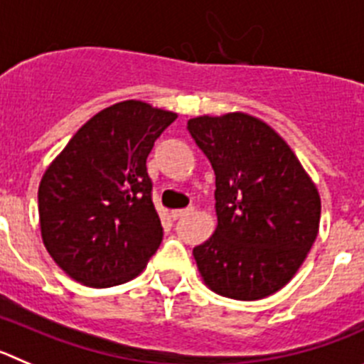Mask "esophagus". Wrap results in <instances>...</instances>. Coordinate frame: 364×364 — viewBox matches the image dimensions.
I'll use <instances>...</instances> for the list:
<instances>
[{
	"instance_id": "esophagus-1",
	"label": "esophagus",
	"mask_w": 364,
	"mask_h": 364,
	"mask_svg": "<svg viewBox=\"0 0 364 364\" xmlns=\"http://www.w3.org/2000/svg\"><path fill=\"white\" fill-rule=\"evenodd\" d=\"M193 212V208H185V210H172V219H183V217L190 215Z\"/></svg>"
}]
</instances>
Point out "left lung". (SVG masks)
I'll list each match as a JSON object with an SVG mask.
<instances>
[{
	"mask_svg": "<svg viewBox=\"0 0 364 364\" xmlns=\"http://www.w3.org/2000/svg\"><path fill=\"white\" fill-rule=\"evenodd\" d=\"M215 172L217 226L193 247L208 289L240 301L266 298L296 274L320 230L321 199L285 140L235 111L190 118Z\"/></svg>",
	"mask_w": 364,
	"mask_h": 364,
	"instance_id": "obj_1",
	"label": "left lung"
}]
</instances>
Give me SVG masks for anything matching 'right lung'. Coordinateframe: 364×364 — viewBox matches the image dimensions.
Segmentation results:
<instances>
[{
  "instance_id": "1",
  "label": "right lung",
  "mask_w": 364,
  "mask_h": 364,
  "mask_svg": "<svg viewBox=\"0 0 364 364\" xmlns=\"http://www.w3.org/2000/svg\"><path fill=\"white\" fill-rule=\"evenodd\" d=\"M178 114L141 100L86 122L39 183V226L53 262L87 287L136 278L163 239L147 156Z\"/></svg>"
}]
</instances>
